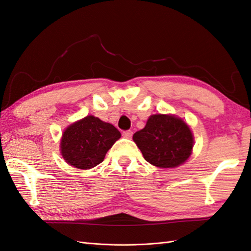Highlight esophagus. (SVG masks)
Masks as SVG:
<instances>
[{"label":"esophagus","mask_w":251,"mask_h":251,"mask_svg":"<svg viewBox=\"0 0 251 251\" xmlns=\"http://www.w3.org/2000/svg\"><path fill=\"white\" fill-rule=\"evenodd\" d=\"M132 135H133L132 131H124L123 132V136L125 138H131Z\"/></svg>","instance_id":"esophagus-1"}]
</instances>
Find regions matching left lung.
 I'll list each match as a JSON object with an SVG mask.
<instances>
[{
    "label": "left lung",
    "mask_w": 251,
    "mask_h": 251,
    "mask_svg": "<svg viewBox=\"0 0 251 251\" xmlns=\"http://www.w3.org/2000/svg\"><path fill=\"white\" fill-rule=\"evenodd\" d=\"M133 139L144 159L158 168H175L191 156L194 137L183 120L173 115H151Z\"/></svg>",
    "instance_id": "obj_1"
}]
</instances>
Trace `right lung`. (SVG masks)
<instances>
[{"label":"right lung","instance_id":"add662e5","mask_svg":"<svg viewBox=\"0 0 251 251\" xmlns=\"http://www.w3.org/2000/svg\"><path fill=\"white\" fill-rule=\"evenodd\" d=\"M120 136L113 125L87 116L67 127L60 141V153L74 168L92 169L103 161L107 151Z\"/></svg>","mask_w":251,"mask_h":251}]
</instances>
